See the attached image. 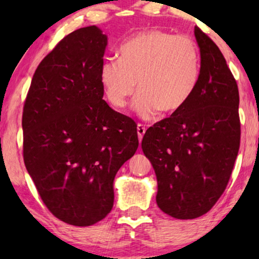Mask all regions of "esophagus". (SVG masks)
I'll list each match as a JSON object with an SVG mask.
<instances>
[{"instance_id":"obj_1","label":"esophagus","mask_w":259,"mask_h":259,"mask_svg":"<svg viewBox=\"0 0 259 259\" xmlns=\"http://www.w3.org/2000/svg\"><path fill=\"white\" fill-rule=\"evenodd\" d=\"M137 132H138V137H139V140H141L143 139L145 132H146V127H145L144 125H141V123H139L137 127Z\"/></svg>"}]
</instances>
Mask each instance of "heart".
Returning a JSON list of instances; mask_svg holds the SVG:
<instances>
[{"mask_svg": "<svg viewBox=\"0 0 259 259\" xmlns=\"http://www.w3.org/2000/svg\"><path fill=\"white\" fill-rule=\"evenodd\" d=\"M100 82L113 107L121 109L140 91L134 109L151 119L178 112L187 104L200 76V53L187 35L151 29L134 35L119 48V59L105 60Z\"/></svg>", "mask_w": 259, "mask_h": 259, "instance_id": "heart-1", "label": "heart"}]
</instances>
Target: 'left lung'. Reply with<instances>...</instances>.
Returning a JSON list of instances; mask_svg holds the SVG:
<instances>
[{"label": "left lung", "instance_id": "1", "mask_svg": "<svg viewBox=\"0 0 259 259\" xmlns=\"http://www.w3.org/2000/svg\"><path fill=\"white\" fill-rule=\"evenodd\" d=\"M200 76L178 112L150 127L141 141L158 180L157 204L177 219L208 212L224 192L240 144L238 86L217 45L194 27Z\"/></svg>", "mask_w": 259, "mask_h": 259}]
</instances>
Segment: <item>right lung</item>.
Instances as JSON below:
<instances>
[{
  "instance_id": "add662e5",
  "label": "right lung",
  "mask_w": 259,
  "mask_h": 259,
  "mask_svg": "<svg viewBox=\"0 0 259 259\" xmlns=\"http://www.w3.org/2000/svg\"><path fill=\"white\" fill-rule=\"evenodd\" d=\"M107 36L95 26L62 38L35 70L23 106V160L49 211L90 226L113 207V180L136 153L137 123L107 105Z\"/></svg>"
}]
</instances>
